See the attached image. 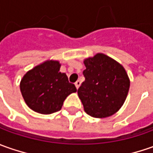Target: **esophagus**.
<instances>
[{
	"label": "esophagus",
	"mask_w": 153,
	"mask_h": 153,
	"mask_svg": "<svg viewBox=\"0 0 153 153\" xmlns=\"http://www.w3.org/2000/svg\"><path fill=\"white\" fill-rule=\"evenodd\" d=\"M80 84H81V82L79 81V80H77V81L75 82V86H76L77 89H79V87L80 86Z\"/></svg>",
	"instance_id": "esophagus-1"
}]
</instances>
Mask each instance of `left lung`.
Wrapping results in <instances>:
<instances>
[{
    "mask_svg": "<svg viewBox=\"0 0 153 153\" xmlns=\"http://www.w3.org/2000/svg\"><path fill=\"white\" fill-rule=\"evenodd\" d=\"M85 80L78 90L85 112L102 119L117 113L129 92V76L117 61L103 53L84 60Z\"/></svg>",
    "mask_w": 153,
    "mask_h": 153,
    "instance_id": "obj_1",
    "label": "left lung"
}]
</instances>
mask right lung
I'll use <instances>...</instances> for the list:
<instances>
[{
	"instance_id": "1",
	"label": "right lung",
	"mask_w": 153,
	"mask_h": 153,
	"mask_svg": "<svg viewBox=\"0 0 153 153\" xmlns=\"http://www.w3.org/2000/svg\"><path fill=\"white\" fill-rule=\"evenodd\" d=\"M58 61L47 60L28 71L20 82V91L30 109L41 114L59 111L64 100L76 92L66 74L60 72Z\"/></svg>"
}]
</instances>
